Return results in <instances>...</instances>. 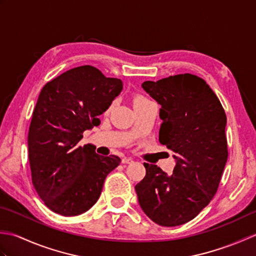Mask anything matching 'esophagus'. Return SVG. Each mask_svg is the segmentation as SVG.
Instances as JSON below:
<instances>
[{
    "label": "esophagus",
    "mask_w": 256,
    "mask_h": 256,
    "mask_svg": "<svg viewBox=\"0 0 256 256\" xmlns=\"http://www.w3.org/2000/svg\"><path fill=\"white\" fill-rule=\"evenodd\" d=\"M122 162L123 164H131V162H133V158L132 157H123Z\"/></svg>",
    "instance_id": "1"
}]
</instances>
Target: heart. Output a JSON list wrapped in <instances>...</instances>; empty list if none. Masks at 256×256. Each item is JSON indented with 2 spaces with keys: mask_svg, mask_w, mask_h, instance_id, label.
Instances as JSON below:
<instances>
[{
  "mask_svg": "<svg viewBox=\"0 0 256 256\" xmlns=\"http://www.w3.org/2000/svg\"><path fill=\"white\" fill-rule=\"evenodd\" d=\"M148 99H146L145 96H136L134 99V106L135 104H138V103H140V102H144V101H148Z\"/></svg>",
  "mask_w": 256,
  "mask_h": 256,
  "instance_id": "b5f03b06",
  "label": "heart"
}]
</instances>
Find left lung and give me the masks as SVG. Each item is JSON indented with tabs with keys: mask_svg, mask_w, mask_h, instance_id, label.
Here are the masks:
<instances>
[{
	"mask_svg": "<svg viewBox=\"0 0 256 256\" xmlns=\"http://www.w3.org/2000/svg\"><path fill=\"white\" fill-rule=\"evenodd\" d=\"M142 86L162 106L160 144L178 156L170 176L144 162L146 175L135 190L152 221L180 226L196 218L218 190L228 160L226 116L214 92L194 74L145 81Z\"/></svg>",
	"mask_w": 256,
	"mask_h": 256,
	"instance_id": "left-lung-1",
	"label": "left lung"
}]
</instances>
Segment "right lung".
I'll return each mask as SVG.
<instances>
[{
  "label": "right lung",
  "instance_id": "add662e5",
  "mask_svg": "<svg viewBox=\"0 0 256 256\" xmlns=\"http://www.w3.org/2000/svg\"><path fill=\"white\" fill-rule=\"evenodd\" d=\"M123 89L121 79L106 78L89 64L72 68L47 82L32 112L28 157L32 184L52 211L74 216L99 199L103 182L121 160L80 146L84 132L100 124Z\"/></svg>",
  "mask_w": 256,
  "mask_h": 256
}]
</instances>
